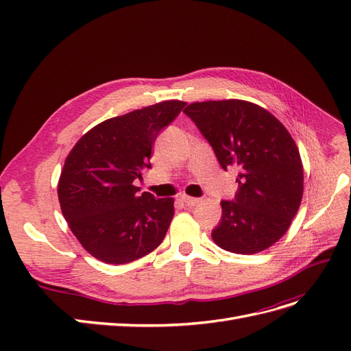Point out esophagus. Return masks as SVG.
<instances>
[{
    "instance_id": "1",
    "label": "esophagus",
    "mask_w": 351,
    "mask_h": 351,
    "mask_svg": "<svg viewBox=\"0 0 351 351\" xmlns=\"http://www.w3.org/2000/svg\"><path fill=\"white\" fill-rule=\"evenodd\" d=\"M182 200L184 202V204H186L187 206H196V205L199 204V202H200V199H197V197H190V196H183Z\"/></svg>"
}]
</instances>
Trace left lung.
Listing matches in <instances>:
<instances>
[{
  "label": "left lung",
  "mask_w": 351,
  "mask_h": 351,
  "mask_svg": "<svg viewBox=\"0 0 351 351\" xmlns=\"http://www.w3.org/2000/svg\"><path fill=\"white\" fill-rule=\"evenodd\" d=\"M183 112L219 165L240 171L234 200L221 202L212 240L239 254L268 249L289 230L303 196V165L291 134L269 111L241 99L195 102Z\"/></svg>",
  "instance_id": "8db88e82"
}]
</instances>
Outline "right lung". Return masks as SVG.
<instances>
[{
    "instance_id": "right-lung-1",
    "label": "right lung",
    "mask_w": 351,
    "mask_h": 351,
    "mask_svg": "<svg viewBox=\"0 0 351 351\" xmlns=\"http://www.w3.org/2000/svg\"><path fill=\"white\" fill-rule=\"evenodd\" d=\"M186 102L164 101L114 117L83 134L66 158L58 200L84 250L105 263H129L155 250L174 217V199L139 193L152 146Z\"/></svg>"
}]
</instances>
